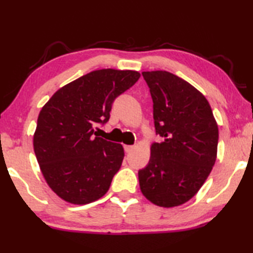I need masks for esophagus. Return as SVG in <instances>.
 Instances as JSON below:
<instances>
[{"instance_id": "1", "label": "esophagus", "mask_w": 253, "mask_h": 253, "mask_svg": "<svg viewBox=\"0 0 253 253\" xmlns=\"http://www.w3.org/2000/svg\"><path fill=\"white\" fill-rule=\"evenodd\" d=\"M124 149H125L126 152H130L131 150H134L135 147L134 145H124Z\"/></svg>"}]
</instances>
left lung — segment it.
Masks as SVG:
<instances>
[{
  "label": "left lung",
  "instance_id": "1",
  "mask_svg": "<svg viewBox=\"0 0 253 253\" xmlns=\"http://www.w3.org/2000/svg\"><path fill=\"white\" fill-rule=\"evenodd\" d=\"M154 102L156 133L149 164L138 170L140 188L155 205L173 208L193 198L216 159L219 129L201 91L167 71L142 72Z\"/></svg>",
  "mask_w": 253,
  "mask_h": 253
}]
</instances>
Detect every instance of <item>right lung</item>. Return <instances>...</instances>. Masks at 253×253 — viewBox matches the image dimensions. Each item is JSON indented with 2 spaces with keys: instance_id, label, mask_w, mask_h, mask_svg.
Returning <instances> with one entry per match:
<instances>
[{
  "instance_id": "add662e5",
  "label": "right lung",
  "mask_w": 253,
  "mask_h": 253,
  "mask_svg": "<svg viewBox=\"0 0 253 253\" xmlns=\"http://www.w3.org/2000/svg\"><path fill=\"white\" fill-rule=\"evenodd\" d=\"M136 71L96 70L57 90L41 109L33 137L44 180L64 201L84 205L104 196L124 159L122 144L98 137L112 103L133 86Z\"/></svg>"
}]
</instances>
